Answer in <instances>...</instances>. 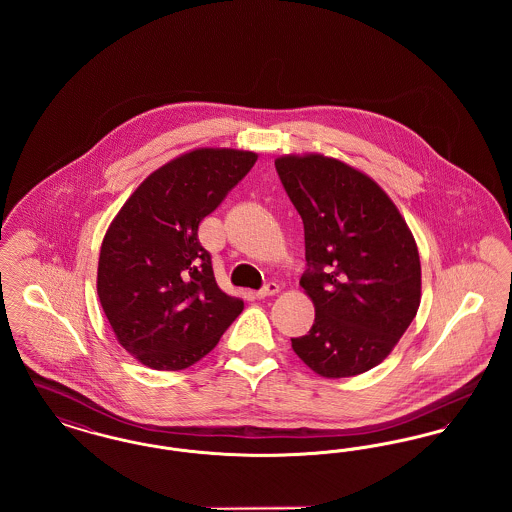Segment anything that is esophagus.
I'll list each match as a JSON object with an SVG mask.
<instances>
[{
    "mask_svg": "<svg viewBox=\"0 0 512 512\" xmlns=\"http://www.w3.org/2000/svg\"><path fill=\"white\" fill-rule=\"evenodd\" d=\"M278 292H280V286L276 282H268L267 286H263L259 292H255V295L259 299H263V297H268V295H276Z\"/></svg>",
    "mask_w": 512,
    "mask_h": 512,
    "instance_id": "34e87169",
    "label": "esophagus"
}]
</instances>
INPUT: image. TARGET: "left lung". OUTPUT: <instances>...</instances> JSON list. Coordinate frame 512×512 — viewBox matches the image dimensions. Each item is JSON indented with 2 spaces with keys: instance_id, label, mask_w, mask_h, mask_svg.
<instances>
[{
  "instance_id": "obj_1",
  "label": "left lung",
  "mask_w": 512,
  "mask_h": 512,
  "mask_svg": "<svg viewBox=\"0 0 512 512\" xmlns=\"http://www.w3.org/2000/svg\"><path fill=\"white\" fill-rule=\"evenodd\" d=\"M280 182L305 228L299 280L315 322L292 338L295 355L326 378L380 365L420 305L413 234L386 192L363 172L322 155L280 157Z\"/></svg>"
}]
</instances>
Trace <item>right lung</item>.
I'll return each mask as SVG.
<instances>
[{"mask_svg":"<svg viewBox=\"0 0 512 512\" xmlns=\"http://www.w3.org/2000/svg\"><path fill=\"white\" fill-rule=\"evenodd\" d=\"M238 149H195L149 174L111 222L98 295L122 347L155 370L203 359L244 311L220 290L199 222L255 165Z\"/></svg>","mask_w":512,"mask_h":512,"instance_id":"1","label":"right lung"}]
</instances>
